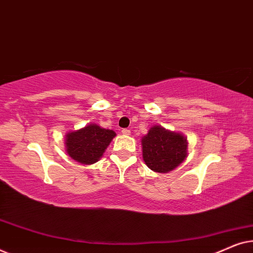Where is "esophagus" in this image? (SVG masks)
Segmentation results:
<instances>
[{"mask_svg":"<svg viewBox=\"0 0 253 253\" xmlns=\"http://www.w3.org/2000/svg\"><path fill=\"white\" fill-rule=\"evenodd\" d=\"M122 133L126 134V136H129V134L131 133V131H130V129H122Z\"/></svg>","mask_w":253,"mask_h":253,"instance_id":"1","label":"esophagus"}]
</instances>
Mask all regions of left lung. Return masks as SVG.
<instances>
[{
  "label": "left lung",
  "instance_id": "left-lung-1",
  "mask_svg": "<svg viewBox=\"0 0 253 253\" xmlns=\"http://www.w3.org/2000/svg\"><path fill=\"white\" fill-rule=\"evenodd\" d=\"M141 145L145 164L154 171H171L186 158V138L161 126H152Z\"/></svg>",
  "mask_w": 253,
  "mask_h": 253
}]
</instances>
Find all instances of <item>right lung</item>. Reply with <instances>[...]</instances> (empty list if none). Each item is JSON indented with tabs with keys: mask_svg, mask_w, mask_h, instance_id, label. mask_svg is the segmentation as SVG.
<instances>
[{
	"mask_svg": "<svg viewBox=\"0 0 253 253\" xmlns=\"http://www.w3.org/2000/svg\"><path fill=\"white\" fill-rule=\"evenodd\" d=\"M116 133L113 130L102 129L96 124L83 127L67 134V152L70 158L84 165L99 161L107 146Z\"/></svg>",
	"mask_w": 253,
	"mask_h": 253,
	"instance_id": "obj_1",
	"label": "right lung"
}]
</instances>
